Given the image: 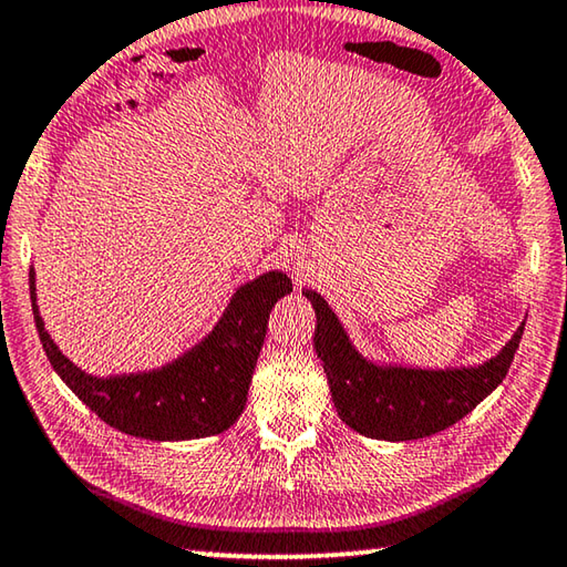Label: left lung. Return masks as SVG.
Instances as JSON below:
<instances>
[{
  "label": "left lung",
  "mask_w": 567,
  "mask_h": 567,
  "mask_svg": "<svg viewBox=\"0 0 567 567\" xmlns=\"http://www.w3.org/2000/svg\"><path fill=\"white\" fill-rule=\"evenodd\" d=\"M316 311L313 349L323 363L341 421L379 441H415L445 431L491 395L508 373L525 321L491 361L468 369H409L373 363L351 343L319 291L303 289Z\"/></svg>",
  "instance_id": "left-lung-1"
}]
</instances>
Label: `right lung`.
<instances>
[{"label":"right lung","instance_id":"add662e5","mask_svg":"<svg viewBox=\"0 0 567 567\" xmlns=\"http://www.w3.org/2000/svg\"><path fill=\"white\" fill-rule=\"evenodd\" d=\"M291 291L289 276L266 271L238 286L212 333L172 363L102 379L69 361L47 333L37 306L34 268L29 271L39 341L59 379L112 429L146 441H192L231 429L244 413L268 313Z\"/></svg>","mask_w":567,"mask_h":567}]
</instances>
